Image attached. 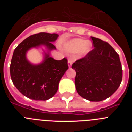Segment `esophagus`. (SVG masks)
I'll use <instances>...</instances> for the list:
<instances>
[{"label":"esophagus","mask_w":132,"mask_h":132,"mask_svg":"<svg viewBox=\"0 0 132 132\" xmlns=\"http://www.w3.org/2000/svg\"><path fill=\"white\" fill-rule=\"evenodd\" d=\"M72 63H73V61H72V59H68V66H69V67H71Z\"/></svg>","instance_id":"esophagus-1"}]
</instances>
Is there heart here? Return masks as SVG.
<instances>
[{
  "label": "heart",
  "instance_id": "b5f03b06",
  "mask_svg": "<svg viewBox=\"0 0 132 132\" xmlns=\"http://www.w3.org/2000/svg\"><path fill=\"white\" fill-rule=\"evenodd\" d=\"M65 47L68 52H79L81 54H87L91 50L92 44L90 41L82 39H74L67 43Z\"/></svg>",
  "mask_w": 132,
  "mask_h": 132
}]
</instances>
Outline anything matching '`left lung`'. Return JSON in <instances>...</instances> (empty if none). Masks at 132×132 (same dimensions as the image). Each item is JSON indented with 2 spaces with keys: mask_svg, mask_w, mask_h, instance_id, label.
Returning a JSON list of instances; mask_svg holds the SVG:
<instances>
[{
  "mask_svg": "<svg viewBox=\"0 0 132 132\" xmlns=\"http://www.w3.org/2000/svg\"><path fill=\"white\" fill-rule=\"evenodd\" d=\"M94 49L72 65L78 94L90 101H103L112 96L122 80L119 55L106 42L91 37Z\"/></svg>",
  "mask_w": 132,
  "mask_h": 132,
  "instance_id": "left-lung-1",
  "label": "left lung"
}]
</instances>
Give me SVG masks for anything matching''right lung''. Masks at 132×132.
<instances>
[{"mask_svg": "<svg viewBox=\"0 0 132 132\" xmlns=\"http://www.w3.org/2000/svg\"><path fill=\"white\" fill-rule=\"evenodd\" d=\"M57 34L45 32L29 36L14 51L10 63V77L16 88L23 95L35 101H46L55 95L61 79L68 69L67 59L55 60L45 55L44 62L33 65L26 57L29 49L45 45L50 50L56 49L52 44Z\"/></svg>", "mask_w": 132, "mask_h": 132, "instance_id": "add662e5", "label": "right lung"}]
</instances>
